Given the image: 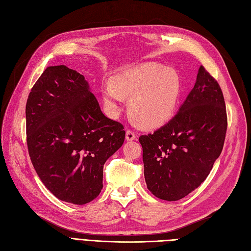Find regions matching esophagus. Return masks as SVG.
Masks as SVG:
<instances>
[{
    "label": "esophagus",
    "mask_w": 251,
    "mask_h": 251,
    "mask_svg": "<svg viewBox=\"0 0 251 251\" xmlns=\"http://www.w3.org/2000/svg\"><path fill=\"white\" fill-rule=\"evenodd\" d=\"M126 141H132L134 139H136V135H135V133L131 130H126Z\"/></svg>",
    "instance_id": "esophagus-1"
}]
</instances>
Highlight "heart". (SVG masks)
<instances>
[{
    "label": "heart",
    "mask_w": 251,
    "mask_h": 251,
    "mask_svg": "<svg viewBox=\"0 0 251 251\" xmlns=\"http://www.w3.org/2000/svg\"><path fill=\"white\" fill-rule=\"evenodd\" d=\"M181 81L173 69L156 62L131 67L102 86L104 104L117 112L124 97L128 99V111L141 125L158 126L170 120L179 102Z\"/></svg>",
    "instance_id": "heart-1"
}]
</instances>
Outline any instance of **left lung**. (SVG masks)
<instances>
[{"label": "left lung", "instance_id": "left-lung-1", "mask_svg": "<svg viewBox=\"0 0 251 251\" xmlns=\"http://www.w3.org/2000/svg\"><path fill=\"white\" fill-rule=\"evenodd\" d=\"M226 131L222 90L201 65L194 87L177 114L153 134L139 137L150 192L171 201L195 190L221 155Z\"/></svg>", "mask_w": 251, "mask_h": 251}]
</instances>
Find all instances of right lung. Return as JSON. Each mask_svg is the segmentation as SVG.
Listing matches in <instances>:
<instances>
[{
  "label": "right lung",
  "mask_w": 251,
  "mask_h": 251,
  "mask_svg": "<svg viewBox=\"0 0 251 251\" xmlns=\"http://www.w3.org/2000/svg\"><path fill=\"white\" fill-rule=\"evenodd\" d=\"M33 168L57 199L84 205L102 189L105 161L124 145V126L105 117L84 76L49 66L26 103Z\"/></svg>",
  "instance_id": "add662e5"
}]
</instances>
